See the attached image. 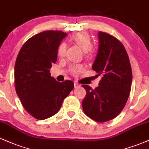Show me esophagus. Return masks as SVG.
<instances>
[{
  "mask_svg": "<svg viewBox=\"0 0 149 149\" xmlns=\"http://www.w3.org/2000/svg\"><path fill=\"white\" fill-rule=\"evenodd\" d=\"M74 88H79V87H80V84H78V83H77L76 81H74Z\"/></svg>",
  "mask_w": 149,
  "mask_h": 149,
  "instance_id": "1",
  "label": "esophagus"
}]
</instances>
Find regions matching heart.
Wrapping results in <instances>:
<instances>
[{
	"instance_id": "obj_1",
	"label": "heart",
	"mask_w": 149,
	"mask_h": 149,
	"mask_svg": "<svg viewBox=\"0 0 149 149\" xmlns=\"http://www.w3.org/2000/svg\"><path fill=\"white\" fill-rule=\"evenodd\" d=\"M71 39L79 45L84 52L86 53H90L91 52V47H92V42L91 38L90 35L86 32H80L75 33L72 35L71 37ZM66 49H67V45L66 44L62 42L59 44L57 48V55L59 57H63L65 54ZM84 67L81 65H72L70 68V72L72 74L77 75L79 73L83 71Z\"/></svg>"
}]
</instances>
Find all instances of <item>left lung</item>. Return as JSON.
<instances>
[{"mask_svg": "<svg viewBox=\"0 0 149 149\" xmlns=\"http://www.w3.org/2000/svg\"><path fill=\"white\" fill-rule=\"evenodd\" d=\"M98 38L99 49L92 69L102 79L95 89L82 86L86 91L82 108L89 118L103 123L114 118L123 110L130 95L132 74L123 44L101 31Z\"/></svg>", "mask_w": 149, "mask_h": 149, "instance_id": "1", "label": "left lung"}]
</instances>
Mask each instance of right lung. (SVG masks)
Wrapping results in <instances>:
<instances>
[{
	"label": "right lung",
	"instance_id": "obj_1",
	"mask_svg": "<svg viewBox=\"0 0 149 149\" xmlns=\"http://www.w3.org/2000/svg\"><path fill=\"white\" fill-rule=\"evenodd\" d=\"M66 36L60 31L35 35L24 44L16 59V92L24 109L38 120L55 115L74 88L70 80L58 82L49 72L56 62L58 46Z\"/></svg>",
	"mask_w": 149,
	"mask_h": 149
}]
</instances>
